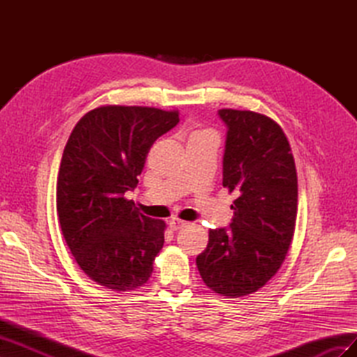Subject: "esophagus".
Here are the masks:
<instances>
[{"mask_svg":"<svg viewBox=\"0 0 357 357\" xmlns=\"http://www.w3.org/2000/svg\"><path fill=\"white\" fill-rule=\"evenodd\" d=\"M186 226V222L185 220H180V219H171L169 220V228L172 229V231H178V229H181V228H185Z\"/></svg>","mask_w":357,"mask_h":357,"instance_id":"1","label":"esophagus"}]
</instances>
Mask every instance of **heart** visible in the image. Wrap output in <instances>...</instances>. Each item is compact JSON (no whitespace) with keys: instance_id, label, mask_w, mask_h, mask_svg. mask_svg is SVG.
Wrapping results in <instances>:
<instances>
[{"instance_id":"obj_1","label":"heart","mask_w":357,"mask_h":357,"mask_svg":"<svg viewBox=\"0 0 357 357\" xmlns=\"http://www.w3.org/2000/svg\"><path fill=\"white\" fill-rule=\"evenodd\" d=\"M215 138L211 131H205V129H198V131H193L189 137V139H198V138Z\"/></svg>"}]
</instances>
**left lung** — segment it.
Returning <instances> with one entry per match:
<instances>
[{
  "label": "left lung",
  "instance_id": "obj_1",
  "mask_svg": "<svg viewBox=\"0 0 357 357\" xmlns=\"http://www.w3.org/2000/svg\"><path fill=\"white\" fill-rule=\"evenodd\" d=\"M226 125L223 188L235 192L228 228L210 229L198 271L215 294L241 298L282 266L295 232L298 177L287 138L273 119L222 109Z\"/></svg>",
  "mask_w": 357,
  "mask_h": 357
}]
</instances>
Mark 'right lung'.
I'll return each instance as SVG.
<instances>
[{"mask_svg":"<svg viewBox=\"0 0 357 357\" xmlns=\"http://www.w3.org/2000/svg\"><path fill=\"white\" fill-rule=\"evenodd\" d=\"M177 112L105 105L74 126L61 160L56 210L75 262L117 291L144 284L164 245L165 223L125 198L138 185L156 139L178 123Z\"/></svg>","mask_w":357,"mask_h":357,"instance_id":"obj_1","label":"right lung"}]
</instances>
